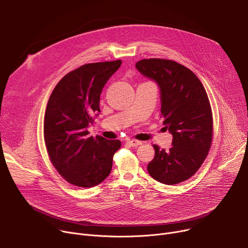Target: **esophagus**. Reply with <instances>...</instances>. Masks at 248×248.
<instances>
[{"label": "esophagus", "instance_id": "esophagus-1", "mask_svg": "<svg viewBox=\"0 0 248 248\" xmlns=\"http://www.w3.org/2000/svg\"><path fill=\"white\" fill-rule=\"evenodd\" d=\"M126 143L132 147H137L139 145L142 144V141H139V140H135V139H129L126 141Z\"/></svg>", "mask_w": 248, "mask_h": 248}]
</instances>
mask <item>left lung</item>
<instances>
[{"label": "left lung", "instance_id": "8db88e82", "mask_svg": "<svg viewBox=\"0 0 248 248\" xmlns=\"http://www.w3.org/2000/svg\"><path fill=\"white\" fill-rule=\"evenodd\" d=\"M135 66L158 84L163 124L172 135L169 150L153 145L147 170L161 184L183 183L198 170L211 147L213 117L206 90L189 68L174 61L144 59Z\"/></svg>", "mask_w": 248, "mask_h": 248}]
</instances>
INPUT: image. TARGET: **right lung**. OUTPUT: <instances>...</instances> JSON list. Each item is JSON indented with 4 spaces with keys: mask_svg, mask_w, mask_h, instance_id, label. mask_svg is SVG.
Returning a JSON list of instances; mask_svg holds the SVG:
<instances>
[{
    "mask_svg": "<svg viewBox=\"0 0 248 248\" xmlns=\"http://www.w3.org/2000/svg\"><path fill=\"white\" fill-rule=\"evenodd\" d=\"M122 61L83 64L54 88L45 112L44 139L50 160L69 184L93 187L110 174L120 140L90 136L88 126L100 113V95Z\"/></svg>",
    "mask_w": 248,
    "mask_h": 248,
    "instance_id": "right-lung-1",
    "label": "right lung"
}]
</instances>
